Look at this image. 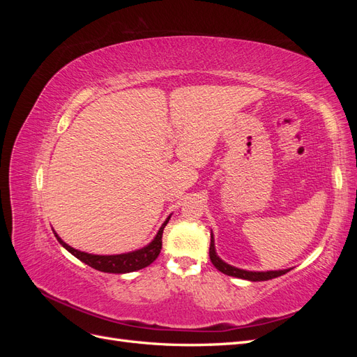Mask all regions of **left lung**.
Wrapping results in <instances>:
<instances>
[{
    "mask_svg": "<svg viewBox=\"0 0 357 357\" xmlns=\"http://www.w3.org/2000/svg\"><path fill=\"white\" fill-rule=\"evenodd\" d=\"M210 259H211L213 265L218 268L220 273H223L226 275H231V277H236V278L250 280V282H265V280H271V278L280 277V275H283L290 271V269H280V271H245V269L231 266L229 264L223 262L222 259L218 256V253H215L213 235H211V243H210Z\"/></svg>",
    "mask_w": 357,
    "mask_h": 357,
    "instance_id": "8db88e82",
    "label": "left lung"
}]
</instances>
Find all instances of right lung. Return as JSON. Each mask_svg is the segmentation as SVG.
I'll return each instance as SVG.
<instances>
[{
	"mask_svg": "<svg viewBox=\"0 0 357 357\" xmlns=\"http://www.w3.org/2000/svg\"><path fill=\"white\" fill-rule=\"evenodd\" d=\"M169 218H171V215H169ZM169 218H167V220L162 223L160 229L158 231V234H156V236H155L152 243L147 244L143 248H139V250L122 253V255L101 256V255L84 253V252H80V250H75V248H73L67 243H63L55 231H53V234H55L56 240L59 241V244H62V247H66L73 256L80 259V261L84 262L86 265L98 269V271H101V273L125 274V273L138 271V269L149 266L159 256L160 248H162V232H164V228L167 226Z\"/></svg>",
	"mask_w": 357,
	"mask_h": 357,
	"instance_id": "obj_1",
	"label": "right lung"
}]
</instances>
